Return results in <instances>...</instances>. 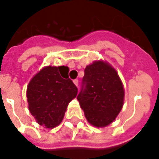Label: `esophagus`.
Segmentation results:
<instances>
[{"label": "esophagus", "mask_w": 159, "mask_h": 159, "mask_svg": "<svg viewBox=\"0 0 159 159\" xmlns=\"http://www.w3.org/2000/svg\"><path fill=\"white\" fill-rule=\"evenodd\" d=\"M73 83L75 84V85L77 86H78V80H77V79H74V80H73Z\"/></svg>", "instance_id": "obj_1"}]
</instances>
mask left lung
Returning a JSON list of instances; mask_svg holds the SVG:
<instances>
[{
    "instance_id": "left-lung-1",
    "label": "left lung",
    "mask_w": 159,
    "mask_h": 159,
    "mask_svg": "<svg viewBox=\"0 0 159 159\" xmlns=\"http://www.w3.org/2000/svg\"><path fill=\"white\" fill-rule=\"evenodd\" d=\"M77 95L86 119L97 127L113 122L123 105L124 90L114 68L103 61L94 62L84 70Z\"/></svg>"
}]
</instances>
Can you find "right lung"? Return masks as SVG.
Here are the masks:
<instances>
[{
	"mask_svg": "<svg viewBox=\"0 0 159 159\" xmlns=\"http://www.w3.org/2000/svg\"><path fill=\"white\" fill-rule=\"evenodd\" d=\"M62 67L42 68L27 89L28 109L38 124L54 128L62 122L68 103L77 95L73 81L61 74Z\"/></svg>",
	"mask_w": 159,
	"mask_h": 159,
	"instance_id": "right-lung-1",
	"label": "right lung"
}]
</instances>
